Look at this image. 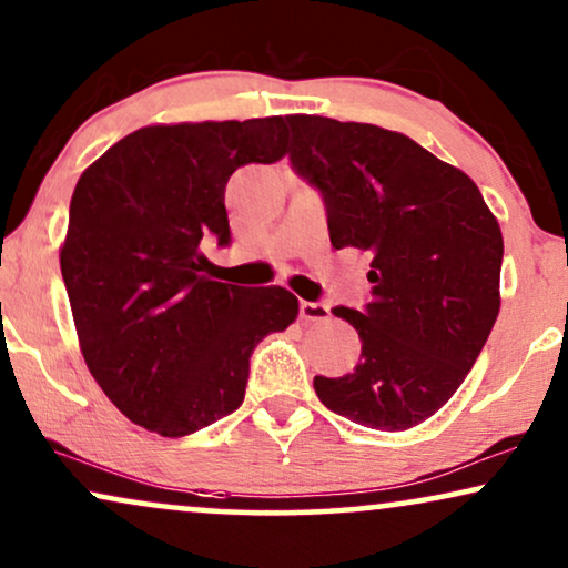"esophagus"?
<instances>
[{
  "label": "esophagus",
  "mask_w": 568,
  "mask_h": 568,
  "mask_svg": "<svg viewBox=\"0 0 568 568\" xmlns=\"http://www.w3.org/2000/svg\"><path fill=\"white\" fill-rule=\"evenodd\" d=\"M298 314L304 322H327L329 308L325 304H317V301H301Z\"/></svg>",
  "instance_id": "1"
}]
</instances>
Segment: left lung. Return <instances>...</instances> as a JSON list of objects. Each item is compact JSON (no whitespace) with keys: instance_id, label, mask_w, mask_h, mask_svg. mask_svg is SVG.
<instances>
[{"instance_id":"left-lung-1","label":"left lung","mask_w":568,"mask_h":568,"mask_svg":"<svg viewBox=\"0 0 568 568\" xmlns=\"http://www.w3.org/2000/svg\"><path fill=\"white\" fill-rule=\"evenodd\" d=\"M291 164L317 185L329 243L369 256L372 301L335 306L358 367L314 377L329 412L400 433L448 404L498 320L504 235L477 183L404 133L288 114Z\"/></svg>"}]
</instances>
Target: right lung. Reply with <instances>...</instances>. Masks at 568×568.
Listing matches in <instances>:
<instances>
[{"label":"right lung","instance_id":"add662e5","mask_svg":"<svg viewBox=\"0 0 568 568\" xmlns=\"http://www.w3.org/2000/svg\"><path fill=\"white\" fill-rule=\"evenodd\" d=\"M288 154L283 118L146 125L83 170L60 248L85 367L133 425L183 437L243 404L256 343L296 322L291 291L204 275L231 241L225 185Z\"/></svg>","mask_w":568,"mask_h":568}]
</instances>
